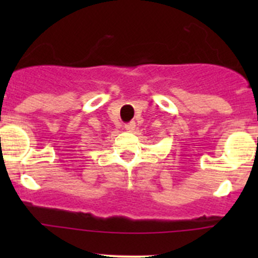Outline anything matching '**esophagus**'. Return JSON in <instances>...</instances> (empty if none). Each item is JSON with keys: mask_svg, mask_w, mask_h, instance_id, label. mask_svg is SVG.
<instances>
[{"mask_svg": "<svg viewBox=\"0 0 258 258\" xmlns=\"http://www.w3.org/2000/svg\"><path fill=\"white\" fill-rule=\"evenodd\" d=\"M135 127H136V123H135V122H130V123L124 124V130H126V131H128V132L135 131Z\"/></svg>", "mask_w": 258, "mask_h": 258, "instance_id": "esophagus-1", "label": "esophagus"}]
</instances>
